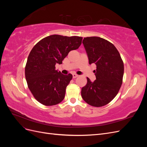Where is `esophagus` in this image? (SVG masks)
<instances>
[{"instance_id": "1", "label": "esophagus", "mask_w": 147, "mask_h": 147, "mask_svg": "<svg viewBox=\"0 0 147 147\" xmlns=\"http://www.w3.org/2000/svg\"><path fill=\"white\" fill-rule=\"evenodd\" d=\"M72 77H73V78H75L78 77V75H77V74H72Z\"/></svg>"}]
</instances>
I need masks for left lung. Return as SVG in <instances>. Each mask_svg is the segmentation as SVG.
<instances>
[{"label": "left lung", "mask_w": 147, "mask_h": 147, "mask_svg": "<svg viewBox=\"0 0 147 147\" xmlns=\"http://www.w3.org/2000/svg\"><path fill=\"white\" fill-rule=\"evenodd\" d=\"M83 44L89 64L96 65V80L92 82L87 78V84L82 89V98L91 106H104L115 98L121 86L123 61L116 47L104 38L84 37Z\"/></svg>", "instance_id": "obj_1"}]
</instances>
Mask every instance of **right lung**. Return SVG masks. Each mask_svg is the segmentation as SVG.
<instances>
[{
  "instance_id": "1",
  "label": "right lung",
  "mask_w": 147,
  "mask_h": 147,
  "mask_svg": "<svg viewBox=\"0 0 147 147\" xmlns=\"http://www.w3.org/2000/svg\"><path fill=\"white\" fill-rule=\"evenodd\" d=\"M83 38L51 35L43 38L30 51L25 67L28 88L40 103L46 106L62 102L72 75H63L56 70L68 53L81 45Z\"/></svg>"
}]
</instances>
